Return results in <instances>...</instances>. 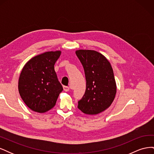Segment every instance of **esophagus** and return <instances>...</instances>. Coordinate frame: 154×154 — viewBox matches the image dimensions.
<instances>
[{"instance_id":"esophagus-1","label":"esophagus","mask_w":154,"mask_h":154,"mask_svg":"<svg viewBox=\"0 0 154 154\" xmlns=\"http://www.w3.org/2000/svg\"><path fill=\"white\" fill-rule=\"evenodd\" d=\"M63 90H64L65 91L67 92V91H69V87H67V86H63Z\"/></svg>"}]
</instances>
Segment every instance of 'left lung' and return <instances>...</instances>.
Wrapping results in <instances>:
<instances>
[{"label": "left lung", "mask_w": 154, "mask_h": 154, "mask_svg": "<svg viewBox=\"0 0 154 154\" xmlns=\"http://www.w3.org/2000/svg\"><path fill=\"white\" fill-rule=\"evenodd\" d=\"M76 56L84 69L86 90L78 108L86 114L104 111L112 103L116 93L113 69L107 59L92 50H78Z\"/></svg>", "instance_id": "8db88e82"}]
</instances>
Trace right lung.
I'll return each mask as SVG.
<instances>
[{"label": "right lung", "instance_id": "add662e5", "mask_svg": "<svg viewBox=\"0 0 154 154\" xmlns=\"http://www.w3.org/2000/svg\"><path fill=\"white\" fill-rule=\"evenodd\" d=\"M60 54L57 51L37 55L23 67L18 80V91L32 110L43 113L53 108L63 91L54 68Z\"/></svg>", "mask_w": 154, "mask_h": 154}]
</instances>
